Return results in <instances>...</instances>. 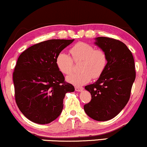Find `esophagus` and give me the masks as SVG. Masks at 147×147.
<instances>
[{
	"label": "esophagus",
	"instance_id": "esophagus-1",
	"mask_svg": "<svg viewBox=\"0 0 147 147\" xmlns=\"http://www.w3.org/2000/svg\"><path fill=\"white\" fill-rule=\"evenodd\" d=\"M82 90H83V87H82V86H75L76 91H82Z\"/></svg>",
	"mask_w": 147,
	"mask_h": 147
}]
</instances>
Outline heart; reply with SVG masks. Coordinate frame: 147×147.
I'll list each match as a JSON object with an SVG mask.
<instances>
[{
  "label": "heart",
  "mask_w": 147,
  "mask_h": 147,
  "mask_svg": "<svg viewBox=\"0 0 147 147\" xmlns=\"http://www.w3.org/2000/svg\"><path fill=\"white\" fill-rule=\"evenodd\" d=\"M71 56L67 53L61 52L57 55L56 64L63 74L71 73L74 69V61H79L78 73H72L67 79L71 83L80 85L87 83L92 77L97 78L102 75L107 65V56L104 51L95 49L92 45L84 42L76 43L70 49Z\"/></svg>",
  "instance_id": "1"
}]
</instances>
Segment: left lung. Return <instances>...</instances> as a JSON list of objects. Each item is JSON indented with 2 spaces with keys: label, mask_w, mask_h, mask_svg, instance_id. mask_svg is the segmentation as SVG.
Returning <instances> with one entry per match:
<instances>
[{
  "label": "left lung",
  "mask_w": 147,
  "mask_h": 147,
  "mask_svg": "<svg viewBox=\"0 0 147 147\" xmlns=\"http://www.w3.org/2000/svg\"><path fill=\"white\" fill-rule=\"evenodd\" d=\"M95 44L107 56L104 73L97 81L85 86L91 100L84 105L88 117L106 121L116 117L127 104L136 77L135 61L123 42L109 37H97Z\"/></svg>",
  "instance_id": "left-lung-1"
}]
</instances>
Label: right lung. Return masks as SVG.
<instances>
[{
	"mask_svg": "<svg viewBox=\"0 0 147 147\" xmlns=\"http://www.w3.org/2000/svg\"><path fill=\"white\" fill-rule=\"evenodd\" d=\"M74 39H52L23 51L13 72L16 105L25 117L35 123H50L63 109L65 94L73 92L56 64L57 55Z\"/></svg>",
	"mask_w": 147,
	"mask_h": 147,
	"instance_id": "obj_1",
	"label": "right lung"
}]
</instances>
